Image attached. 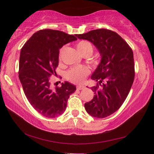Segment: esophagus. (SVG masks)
<instances>
[{
  "mask_svg": "<svg viewBox=\"0 0 154 154\" xmlns=\"http://www.w3.org/2000/svg\"><path fill=\"white\" fill-rule=\"evenodd\" d=\"M76 88H77V90H83L84 88H85V87H84L83 85H78L77 87H76Z\"/></svg>",
  "mask_w": 154,
  "mask_h": 154,
  "instance_id": "1",
  "label": "esophagus"
}]
</instances>
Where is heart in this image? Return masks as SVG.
I'll use <instances>...</instances> for the list:
<instances>
[{"instance_id":"1","label":"heart","mask_w":154,"mask_h":154,"mask_svg":"<svg viewBox=\"0 0 154 154\" xmlns=\"http://www.w3.org/2000/svg\"><path fill=\"white\" fill-rule=\"evenodd\" d=\"M77 50L82 55L84 54H92V44L86 41H81L76 45ZM89 69L83 66H77L71 68L66 73V78L69 81L74 83H81L85 80V77L89 74Z\"/></svg>"}]
</instances>
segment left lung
Masks as SVG:
<instances>
[{
  "mask_svg": "<svg viewBox=\"0 0 154 154\" xmlns=\"http://www.w3.org/2000/svg\"><path fill=\"white\" fill-rule=\"evenodd\" d=\"M75 36L93 43L102 57L91 76L98 82L91 88L94 95L84 106L92 116H109L121 106L131 89L134 79L133 52L127 42L109 29H95Z\"/></svg>",
  "mask_w": 154,
  "mask_h": 154,
  "instance_id": "left-lung-1",
  "label": "left lung"
}]
</instances>
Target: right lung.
I'll use <instances>...</instances> for the list:
<instances>
[{
  "mask_svg": "<svg viewBox=\"0 0 154 154\" xmlns=\"http://www.w3.org/2000/svg\"><path fill=\"white\" fill-rule=\"evenodd\" d=\"M77 40L61 31L43 29L26 42L20 52L19 79L27 100L35 110L47 118H54L66 110L69 96L75 86L65 81L52 89L50 76L57 75L60 49Z\"/></svg>",
  "mask_w": 154,
  "mask_h": 154,
  "instance_id": "obj_1",
  "label": "right lung"
}]
</instances>
